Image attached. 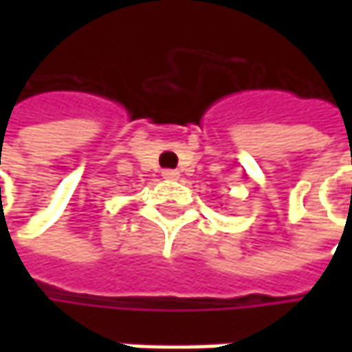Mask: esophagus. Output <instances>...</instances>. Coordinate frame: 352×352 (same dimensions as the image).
I'll list each match as a JSON object with an SVG mask.
<instances>
[{"label": "esophagus", "instance_id": "1", "mask_svg": "<svg viewBox=\"0 0 352 352\" xmlns=\"http://www.w3.org/2000/svg\"><path fill=\"white\" fill-rule=\"evenodd\" d=\"M162 178L164 180H178L180 178V172L178 170H162Z\"/></svg>", "mask_w": 352, "mask_h": 352}]
</instances>
